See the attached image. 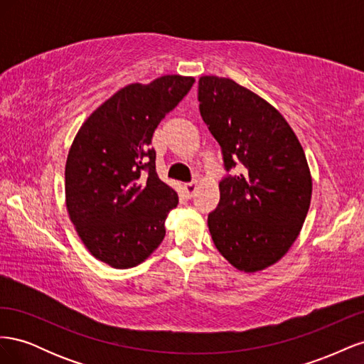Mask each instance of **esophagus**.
I'll list each match as a JSON object with an SVG mask.
<instances>
[{
  "instance_id": "1",
  "label": "esophagus",
  "mask_w": 364,
  "mask_h": 364,
  "mask_svg": "<svg viewBox=\"0 0 364 364\" xmlns=\"http://www.w3.org/2000/svg\"><path fill=\"white\" fill-rule=\"evenodd\" d=\"M196 190H197V182H190V183H185L183 185V191H185V194L188 196V197H193Z\"/></svg>"
}]
</instances>
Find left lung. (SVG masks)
I'll return each mask as SVG.
<instances>
[{
	"mask_svg": "<svg viewBox=\"0 0 364 364\" xmlns=\"http://www.w3.org/2000/svg\"><path fill=\"white\" fill-rule=\"evenodd\" d=\"M197 98L226 170L209 232L234 267L262 270L287 253L305 222L313 188L305 153L277 109L234 80L203 75ZM235 164L242 173L229 175Z\"/></svg>",
	"mask_w": 364,
	"mask_h": 364,
	"instance_id": "left-lung-1",
	"label": "left lung"
}]
</instances>
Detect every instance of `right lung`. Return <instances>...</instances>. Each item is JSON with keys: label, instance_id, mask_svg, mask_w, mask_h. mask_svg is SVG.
<instances>
[{"label": "right lung", "instance_id": "right-lung-1", "mask_svg": "<svg viewBox=\"0 0 364 364\" xmlns=\"http://www.w3.org/2000/svg\"><path fill=\"white\" fill-rule=\"evenodd\" d=\"M193 77L162 75L115 92L77 132L65 167L71 222L92 255L115 269L144 261L165 237L178 193L156 173L153 132Z\"/></svg>", "mask_w": 364, "mask_h": 364}]
</instances>
